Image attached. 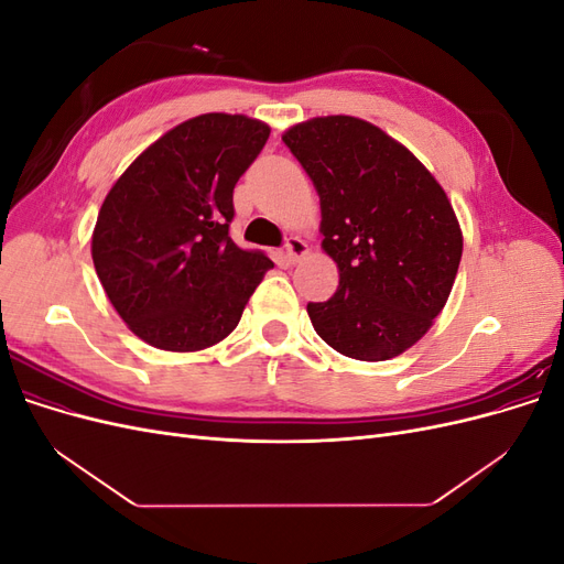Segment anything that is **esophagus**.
Masks as SVG:
<instances>
[{
  "instance_id": "esophagus-1",
  "label": "esophagus",
  "mask_w": 564,
  "mask_h": 564,
  "mask_svg": "<svg viewBox=\"0 0 564 564\" xmlns=\"http://www.w3.org/2000/svg\"><path fill=\"white\" fill-rule=\"evenodd\" d=\"M305 253H308V245H305V242L301 240V237H286V242H284V256H286L289 263L301 261Z\"/></svg>"
}]
</instances>
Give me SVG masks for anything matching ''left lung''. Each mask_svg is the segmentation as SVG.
<instances>
[{"label":"left lung","mask_w":564,"mask_h":564,"mask_svg":"<svg viewBox=\"0 0 564 564\" xmlns=\"http://www.w3.org/2000/svg\"><path fill=\"white\" fill-rule=\"evenodd\" d=\"M282 141L315 185L322 247L338 265L336 294L308 303L315 332L365 362L412 348L445 308L464 251L445 191L365 119L315 117Z\"/></svg>","instance_id":"8db88e82"}]
</instances>
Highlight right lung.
I'll return each instance as SVG.
<instances>
[{
    "label": "right lung",
    "instance_id": "right-lung-1",
    "mask_svg": "<svg viewBox=\"0 0 564 564\" xmlns=\"http://www.w3.org/2000/svg\"><path fill=\"white\" fill-rule=\"evenodd\" d=\"M268 124L245 115L187 119L133 160L100 207L96 275L145 344L191 352L224 340L272 261L232 242L235 183Z\"/></svg>",
    "mask_w": 564,
    "mask_h": 564
}]
</instances>
